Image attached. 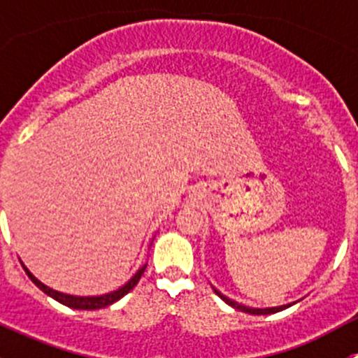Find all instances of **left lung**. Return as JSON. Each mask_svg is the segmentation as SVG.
<instances>
[{
	"mask_svg": "<svg viewBox=\"0 0 358 358\" xmlns=\"http://www.w3.org/2000/svg\"><path fill=\"white\" fill-rule=\"evenodd\" d=\"M213 289H215L216 294H218L220 298H222L223 301L227 303V305H230V306H232V308H237V310H241V312L251 313V315H270V313H277V312H280V310H284V308H289L291 305H294V303H289V305H282V306H272V308H251V306H246V305H243V303H237V301H234V299L227 298V296H225V294H222V292H220L218 289H216V287H213Z\"/></svg>",
	"mask_w": 358,
	"mask_h": 358,
	"instance_id": "1",
	"label": "left lung"
}]
</instances>
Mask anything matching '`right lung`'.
Returning a JSON list of instances; mask_svg holds the SVG:
<instances>
[{"mask_svg": "<svg viewBox=\"0 0 358 358\" xmlns=\"http://www.w3.org/2000/svg\"><path fill=\"white\" fill-rule=\"evenodd\" d=\"M25 273L29 275V279L32 280V282L36 284V286L39 287L45 294H48L50 298L57 299L59 303H62V305L69 306V308H76V310H99V308H106V306L112 305V303H115L117 299H121L122 296L128 294L129 291L133 289V287L138 284L140 277L143 275V272H145L147 265H143L142 268L138 270V272L135 273V275L131 277V279L128 280V282L124 284V286H121L119 289L112 291V292H107V294H100V296H72V294H64V292H59L55 289H52V287L45 286V284L41 282V280L36 279L34 275H32L31 272H29L27 268H25V265L22 263Z\"/></svg>", "mask_w": 358, "mask_h": 358, "instance_id": "right-lung-1", "label": "right lung"}]
</instances>
